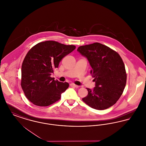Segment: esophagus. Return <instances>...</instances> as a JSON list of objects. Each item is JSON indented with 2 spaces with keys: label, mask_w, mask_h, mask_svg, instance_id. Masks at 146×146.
<instances>
[{
  "label": "esophagus",
  "mask_w": 146,
  "mask_h": 146,
  "mask_svg": "<svg viewBox=\"0 0 146 146\" xmlns=\"http://www.w3.org/2000/svg\"><path fill=\"white\" fill-rule=\"evenodd\" d=\"M70 85L71 86H73V87H75V88H78V87H79L78 85H76V84H74V83H71L70 84Z\"/></svg>",
  "instance_id": "34e87169"
}]
</instances>
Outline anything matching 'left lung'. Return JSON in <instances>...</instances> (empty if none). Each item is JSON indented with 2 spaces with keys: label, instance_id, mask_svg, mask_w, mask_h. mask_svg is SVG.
I'll list each match as a JSON object with an SVG mask.
<instances>
[{
  "label": "left lung",
  "instance_id": "left-lung-1",
  "mask_svg": "<svg viewBox=\"0 0 146 146\" xmlns=\"http://www.w3.org/2000/svg\"><path fill=\"white\" fill-rule=\"evenodd\" d=\"M77 51L90 64V74L95 87L86 88L88 94L82 98L90 107L104 110L115 104L121 96L126 83L125 65L118 53L110 48L95 42L79 46Z\"/></svg>",
  "mask_w": 146,
  "mask_h": 146
}]
</instances>
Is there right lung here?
Wrapping results in <instances>:
<instances>
[{"label": "right lung", "mask_w": 146, "mask_h": 146, "mask_svg": "<svg viewBox=\"0 0 146 146\" xmlns=\"http://www.w3.org/2000/svg\"><path fill=\"white\" fill-rule=\"evenodd\" d=\"M55 41L39 42L29 50L21 68L22 89L26 97L38 106H48L61 98L69 84L62 83L51 75L63 57L76 49Z\"/></svg>", "instance_id": "obj_1"}]
</instances>
